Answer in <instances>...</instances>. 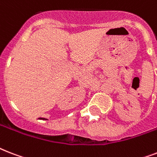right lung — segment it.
<instances>
[{
    "label": "right lung",
    "instance_id": "obj_1",
    "mask_svg": "<svg viewBox=\"0 0 157 157\" xmlns=\"http://www.w3.org/2000/svg\"><path fill=\"white\" fill-rule=\"evenodd\" d=\"M40 119H42V120H46V119H45V118H40Z\"/></svg>",
    "mask_w": 157,
    "mask_h": 157
}]
</instances>
